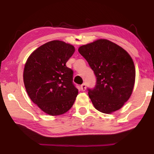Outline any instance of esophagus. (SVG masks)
<instances>
[{
  "label": "esophagus",
  "mask_w": 154,
  "mask_h": 154,
  "mask_svg": "<svg viewBox=\"0 0 154 154\" xmlns=\"http://www.w3.org/2000/svg\"><path fill=\"white\" fill-rule=\"evenodd\" d=\"M85 89H86V85H85V83H83V84L81 85V90L82 91H85Z\"/></svg>",
  "instance_id": "1"
}]
</instances>
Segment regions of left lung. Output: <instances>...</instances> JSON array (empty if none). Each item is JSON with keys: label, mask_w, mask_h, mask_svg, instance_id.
I'll use <instances>...</instances> for the list:
<instances>
[{"label": "left lung", "mask_w": 154, "mask_h": 154, "mask_svg": "<svg viewBox=\"0 0 154 154\" xmlns=\"http://www.w3.org/2000/svg\"><path fill=\"white\" fill-rule=\"evenodd\" d=\"M79 54L86 60L96 77L88 95L95 109L111 113L122 108L132 94L135 67L128 53L106 39L81 46Z\"/></svg>", "instance_id": "obj_1"}]
</instances>
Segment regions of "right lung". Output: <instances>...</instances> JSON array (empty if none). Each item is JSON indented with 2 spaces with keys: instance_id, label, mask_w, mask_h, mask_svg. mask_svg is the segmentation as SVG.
<instances>
[{
  "instance_id": "add662e5",
  "label": "right lung",
  "mask_w": 154,
  "mask_h": 154,
  "mask_svg": "<svg viewBox=\"0 0 154 154\" xmlns=\"http://www.w3.org/2000/svg\"><path fill=\"white\" fill-rule=\"evenodd\" d=\"M74 52L70 44L51 41L34 51L26 62L23 77L28 94L50 116L67 112L78 94L72 82L73 71L66 66Z\"/></svg>"
}]
</instances>
